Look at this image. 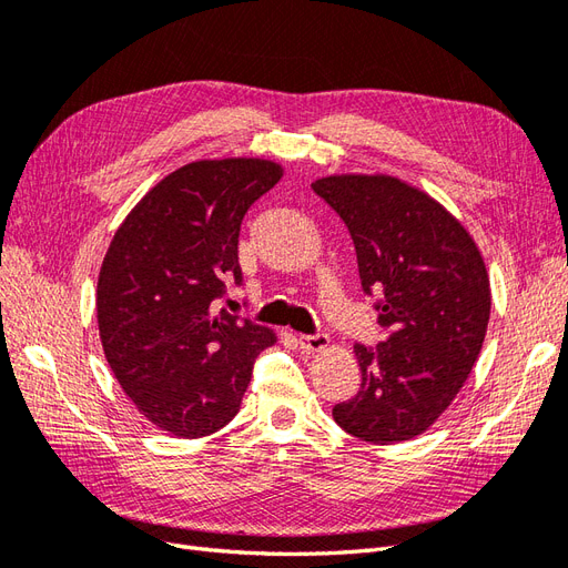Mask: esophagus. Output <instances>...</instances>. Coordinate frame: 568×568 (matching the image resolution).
I'll return each instance as SVG.
<instances>
[{
  "label": "esophagus",
  "instance_id": "esophagus-1",
  "mask_svg": "<svg viewBox=\"0 0 568 568\" xmlns=\"http://www.w3.org/2000/svg\"><path fill=\"white\" fill-rule=\"evenodd\" d=\"M298 343H301V348L311 351V353H317V351H324L326 346H329V336L322 334V332H317V334H301Z\"/></svg>",
  "mask_w": 568,
  "mask_h": 568
}]
</instances>
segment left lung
Instances as JSON below:
<instances>
[{
    "label": "left lung",
    "instance_id": "8db88e82",
    "mask_svg": "<svg viewBox=\"0 0 568 568\" xmlns=\"http://www.w3.org/2000/svg\"><path fill=\"white\" fill-rule=\"evenodd\" d=\"M346 222L363 291L376 294L384 341L355 343L363 384L334 405L336 424L369 443L419 436L476 363L490 317V282L474 239L438 201L388 175L313 182Z\"/></svg>",
    "mask_w": 568,
    "mask_h": 568
}]
</instances>
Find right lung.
<instances>
[{
  "instance_id": "add662e5",
  "label": "right lung",
  "mask_w": 568,
  "mask_h": 568,
  "mask_svg": "<svg viewBox=\"0 0 568 568\" xmlns=\"http://www.w3.org/2000/svg\"><path fill=\"white\" fill-rule=\"evenodd\" d=\"M261 159L196 161L161 180L118 227L97 284L99 336L118 384L161 432L230 424L274 334L220 307L242 286L239 230L280 182ZM230 303V298H227Z\"/></svg>"
}]
</instances>
